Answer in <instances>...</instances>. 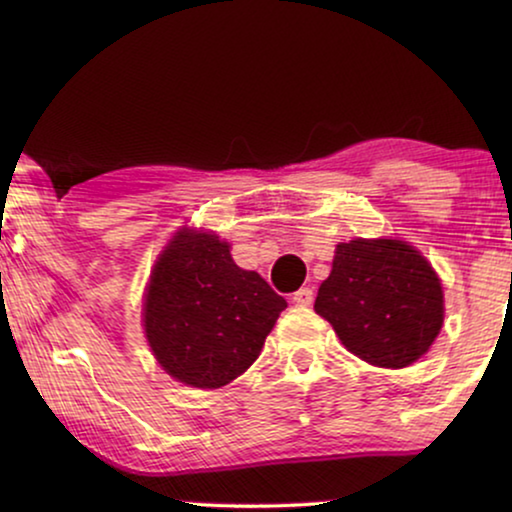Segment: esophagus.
<instances>
[{
	"instance_id": "obj_1",
	"label": "esophagus",
	"mask_w": 512,
	"mask_h": 512,
	"mask_svg": "<svg viewBox=\"0 0 512 512\" xmlns=\"http://www.w3.org/2000/svg\"><path fill=\"white\" fill-rule=\"evenodd\" d=\"M312 300H314V291L307 289V286H303V289H298L296 293H293V303L300 305V307L312 305Z\"/></svg>"
}]
</instances>
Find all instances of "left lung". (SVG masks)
Here are the masks:
<instances>
[{"mask_svg": "<svg viewBox=\"0 0 512 512\" xmlns=\"http://www.w3.org/2000/svg\"><path fill=\"white\" fill-rule=\"evenodd\" d=\"M314 310L354 356L405 368L438 338L445 300L436 270L408 242L356 237L335 247Z\"/></svg>", "mask_w": 512, "mask_h": 512, "instance_id": "8db88e82", "label": "left lung"}]
</instances>
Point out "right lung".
Listing matches in <instances>:
<instances>
[{"label":"right lung","instance_id":"1","mask_svg":"<svg viewBox=\"0 0 512 512\" xmlns=\"http://www.w3.org/2000/svg\"><path fill=\"white\" fill-rule=\"evenodd\" d=\"M284 307L258 272L237 268L228 242L181 228L153 265L144 333L167 375L219 389L258 359Z\"/></svg>","mask_w":512,"mask_h":512}]
</instances>
